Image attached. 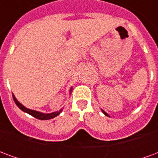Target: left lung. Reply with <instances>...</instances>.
<instances>
[{"label":"left lung","mask_w":158,"mask_h":158,"mask_svg":"<svg viewBox=\"0 0 158 158\" xmlns=\"http://www.w3.org/2000/svg\"><path fill=\"white\" fill-rule=\"evenodd\" d=\"M102 113H104V114H105V115H106V116H107V117H109V115H108V114H107V113H106V112H105V111H103V110H102Z\"/></svg>","instance_id":"1"}]
</instances>
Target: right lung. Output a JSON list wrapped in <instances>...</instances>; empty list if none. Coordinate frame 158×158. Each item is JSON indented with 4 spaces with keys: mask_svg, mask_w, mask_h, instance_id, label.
Instances as JSON below:
<instances>
[{
    "mask_svg": "<svg viewBox=\"0 0 158 158\" xmlns=\"http://www.w3.org/2000/svg\"><path fill=\"white\" fill-rule=\"evenodd\" d=\"M72 89L73 88H71L70 90H69L70 94H71ZM12 96H13V100H14V102H15L16 105L19 106V108L22 110L23 112L29 113V115H31V116H33L34 118H35L40 119V120H47V119L53 118H55V117H56L57 115H59L60 113H62V109H63V108H61L59 111H56V112H54V113H40V112H38V111H35V110H31V109H29V108H27V107H25L23 105H22V104L19 102L18 100L16 99V97L14 96V95H12Z\"/></svg>",
    "mask_w": 158,
    "mask_h": 158,
    "instance_id": "right-lung-1",
    "label": "right lung"
}]
</instances>
